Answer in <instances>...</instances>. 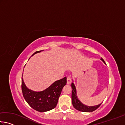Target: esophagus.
Returning a JSON list of instances; mask_svg holds the SVG:
<instances>
[{"label": "esophagus", "instance_id": "esophagus-1", "mask_svg": "<svg viewBox=\"0 0 125 125\" xmlns=\"http://www.w3.org/2000/svg\"><path fill=\"white\" fill-rule=\"evenodd\" d=\"M67 83L68 84H70L72 83V79L71 77H68L67 78Z\"/></svg>", "mask_w": 125, "mask_h": 125}]
</instances>
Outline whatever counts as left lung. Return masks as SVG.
<instances>
[{"instance_id":"1","label":"left lung","mask_w":125,"mask_h":125,"mask_svg":"<svg viewBox=\"0 0 125 125\" xmlns=\"http://www.w3.org/2000/svg\"><path fill=\"white\" fill-rule=\"evenodd\" d=\"M101 60L103 61L104 63H105L104 60L103 58H101ZM71 85L72 86V104L74 107L75 109H77V110L82 112H92L95 110L101 105V104L96 106H88L83 104L80 102V100H79L77 96V92H76V88L74 84L73 83H72Z\"/></svg>"}]
</instances>
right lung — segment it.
<instances>
[{
    "label": "right lung",
    "instance_id": "add662e5",
    "mask_svg": "<svg viewBox=\"0 0 125 125\" xmlns=\"http://www.w3.org/2000/svg\"><path fill=\"white\" fill-rule=\"evenodd\" d=\"M40 52L41 51L35 52L32 56ZM66 83L67 78L64 77L55 82L46 90L40 92H36L29 89L26 87L22 77V94L25 100L32 109L39 112L47 111L56 106L62 89Z\"/></svg>",
    "mask_w": 125,
    "mask_h": 125
}]
</instances>
